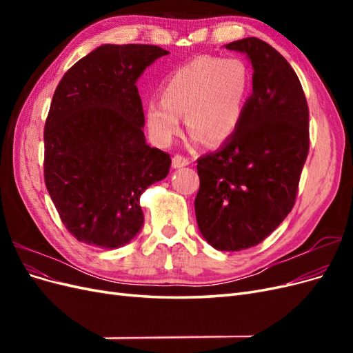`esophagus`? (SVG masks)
<instances>
[{"label":"esophagus","instance_id":"obj_1","mask_svg":"<svg viewBox=\"0 0 353 353\" xmlns=\"http://www.w3.org/2000/svg\"><path fill=\"white\" fill-rule=\"evenodd\" d=\"M190 163V159L183 156V154H175L172 157V166L174 168H183V166H187Z\"/></svg>","mask_w":353,"mask_h":353}]
</instances>
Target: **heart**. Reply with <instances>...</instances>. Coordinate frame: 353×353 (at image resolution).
I'll use <instances>...</instances> for the list:
<instances>
[{"mask_svg": "<svg viewBox=\"0 0 353 353\" xmlns=\"http://www.w3.org/2000/svg\"><path fill=\"white\" fill-rule=\"evenodd\" d=\"M250 90V73L240 59L199 56L169 74L162 99L147 103L145 117L159 143L179 132L185 114L191 132L219 144L237 131Z\"/></svg>", "mask_w": 353, "mask_h": 353, "instance_id": "obj_1", "label": "heart"}]
</instances>
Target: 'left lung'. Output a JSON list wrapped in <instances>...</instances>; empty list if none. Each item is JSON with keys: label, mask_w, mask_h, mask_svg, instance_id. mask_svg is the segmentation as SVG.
I'll use <instances>...</instances> for the list:
<instances>
[{"label": "left lung", "mask_w": 353, "mask_h": 353, "mask_svg": "<svg viewBox=\"0 0 353 353\" xmlns=\"http://www.w3.org/2000/svg\"><path fill=\"white\" fill-rule=\"evenodd\" d=\"M245 52L253 92L243 119L218 152L197 159V225L218 250L253 248L294 206L309 152V109L288 61L259 38L225 46Z\"/></svg>", "instance_id": "left-lung-1"}]
</instances>
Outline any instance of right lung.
<instances>
[{
    "mask_svg": "<svg viewBox=\"0 0 353 353\" xmlns=\"http://www.w3.org/2000/svg\"><path fill=\"white\" fill-rule=\"evenodd\" d=\"M169 54L157 46L105 44L65 73L44 128V178L72 236L103 249L141 230L143 191L169 174L170 156L145 144L137 79Z\"/></svg>",
    "mask_w": 353,
    "mask_h": 353,
    "instance_id": "add662e5",
    "label": "right lung"
}]
</instances>
